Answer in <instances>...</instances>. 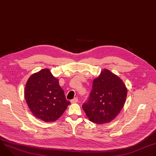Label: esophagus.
Masks as SVG:
<instances>
[{
    "mask_svg": "<svg viewBox=\"0 0 156 156\" xmlns=\"http://www.w3.org/2000/svg\"><path fill=\"white\" fill-rule=\"evenodd\" d=\"M78 98H75L74 99H72L71 101H70V102H71V103H76V102H78Z\"/></svg>",
    "mask_w": 156,
    "mask_h": 156,
    "instance_id": "34e87169",
    "label": "esophagus"
}]
</instances>
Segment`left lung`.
Wrapping results in <instances>:
<instances>
[{
    "instance_id": "left-lung-1",
    "label": "left lung",
    "mask_w": 156,
    "mask_h": 156,
    "mask_svg": "<svg viewBox=\"0 0 156 156\" xmlns=\"http://www.w3.org/2000/svg\"><path fill=\"white\" fill-rule=\"evenodd\" d=\"M126 95L127 89L123 81L104 69L94 80L90 97L82 107L91 122L99 125L107 123L119 115Z\"/></svg>"
}]
</instances>
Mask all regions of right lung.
<instances>
[{"label":"right lung","mask_w":156,"mask_h":156,"mask_svg":"<svg viewBox=\"0 0 156 156\" xmlns=\"http://www.w3.org/2000/svg\"><path fill=\"white\" fill-rule=\"evenodd\" d=\"M25 98L33 114L39 120L52 122L63 114L70 102L49 69L33 74L28 80Z\"/></svg>","instance_id":"right-lung-1"}]
</instances>
